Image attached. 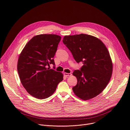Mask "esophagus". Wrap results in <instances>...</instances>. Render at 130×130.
Instances as JSON below:
<instances>
[{
  "mask_svg": "<svg viewBox=\"0 0 130 130\" xmlns=\"http://www.w3.org/2000/svg\"><path fill=\"white\" fill-rule=\"evenodd\" d=\"M64 75L66 77H68V76H71L72 75V74L71 73H67V72H65L64 73Z\"/></svg>",
  "mask_w": 130,
  "mask_h": 130,
  "instance_id": "34e87169",
  "label": "esophagus"
}]
</instances>
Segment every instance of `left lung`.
I'll return each mask as SVG.
<instances>
[{
    "label": "left lung",
    "instance_id": "obj_1",
    "mask_svg": "<svg viewBox=\"0 0 130 130\" xmlns=\"http://www.w3.org/2000/svg\"><path fill=\"white\" fill-rule=\"evenodd\" d=\"M63 43L77 63L82 62L80 70L72 75L77 79L72 87L75 94L83 100L93 98L104 89L113 72V63L104 43L96 37L80 34L65 35Z\"/></svg>",
    "mask_w": 130,
    "mask_h": 130
}]
</instances>
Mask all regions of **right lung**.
<instances>
[{
	"label": "right lung",
	"instance_id": "right-lung-1",
	"mask_svg": "<svg viewBox=\"0 0 130 130\" xmlns=\"http://www.w3.org/2000/svg\"><path fill=\"white\" fill-rule=\"evenodd\" d=\"M61 40L56 34L35 35L20 54L17 68L21 82L28 93L37 99L51 96L63 80L62 72L47 67L55 64L53 58Z\"/></svg>",
	"mask_w": 130,
	"mask_h": 130
}]
</instances>
